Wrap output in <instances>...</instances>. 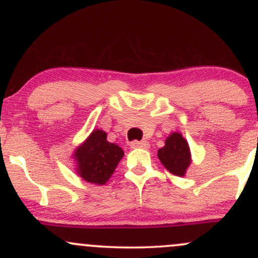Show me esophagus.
I'll list each match as a JSON object with an SVG mask.
<instances>
[{
	"instance_id": "1",
	"label": "esophagus",
	"mask_w": 258,
	"mask_h": 258,
	"mask_svg": "<svg viewBox=\"0 0 258 258\" xmlns=\"http://www.w3.org/2000/svg\"><path fill=\"white\" fill-rule=\"evenodd\" d=\"M132 149H136V148H142V149H148L149 148V143L148 142H138L135 141L131 143Z\"/></svg>"
}]
</instances>
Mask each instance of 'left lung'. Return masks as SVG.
Wrapping results in <instances>:
<instances>
[{
	"label": "left lung",
	"instance_id": "1",
	"mask_svg": "<svg viewBox=\"0 0 258 258\" xmlns=\"http://www.w3.org/2000/svg\"><path fill=\"white\" fill-rule=\"evenodd\" d=\"M158 158L170 173L185 176L191 162L189 144L182 133L172 132L165 141V146L158 150Z\"/></svg>",
	"mask_w": 258,
	"mask_h": 258
}]
</instances>
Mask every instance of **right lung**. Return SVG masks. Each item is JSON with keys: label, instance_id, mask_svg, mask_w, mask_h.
I'll use <instances>...</instances> for the list:
<instances>
[{"label": "right lung", "instance_id": "add662e5", "mask_svg": "<svg viewBox=\"0 0 258 258\" xmlns=\"http://www.w3.org/2000/svg\"><path fill=\"white\" fill-rule=\"evenodd\" d=\"M125 155L121 147L106 139V132L93 130L73 153L76 173L86 182L103 185Z\"/></svg>", "mask_w": 258, "mask_h": 258}]
</instances>
